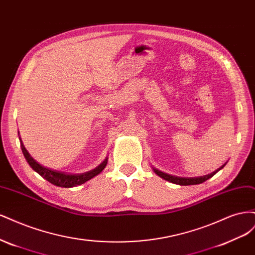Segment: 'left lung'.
<instances>
[{
	"label": "left lung",
	"mask_w": 255,
	"mask_h": 255,
	"mask_svg": "<svg viewBox=\"0 0 255 255\" xmlns=\"http://www.w3.org/2000/svg\"><path fill=\"white\" fill-rule=\"evenodd\" d=\"M216 172H217V170L210 173V174L202 175V176H195V177H183L182 176L181 177V176H175V175H171V174H168V173L159 171L158 175L160 177H163L164 180L169 181L171 183H174V184H177V185H196V184H200V183L205 182L206 180L210 179V177H212Z\"/></svg>",
	"instance_id": "left-lung-1"
}]
</instances>
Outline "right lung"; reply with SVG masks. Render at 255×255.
Segmentation results:
<instances>
[{"instance_id": "obj_1", "label": "right lung", "mask_w": 255, "mask_h": 255, "mask_svg": "<svg viewBox=\"0 0 255 255\" xmlns=\"http://www.w3.org/2000/svg\"><path fill=\"white\" fill-rule=\"evenodd\" d=\"M22 152H23V154H24V157L26 158L29 166L32 167L37 173H39L43 177V179L49 181L53 185H56V186L65 187V188L78 186V185H81L86 181L92 179V177L101 172L102 169L105 166V164L102 163L101 165L98 166L95 169H92V170H90V171L84 172V173H78V174L61 172V171L53 170V169H49L47 167H43L39 163H37V161L29 155L23 143H22Z\"/></svg>"}]
</instances>
